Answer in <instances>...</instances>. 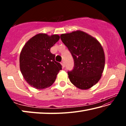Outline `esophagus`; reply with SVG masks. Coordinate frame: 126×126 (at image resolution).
Segmentation results:
<instances>
[{
	"instance_id": "34e87169",
	"label": "esophagus",
	"mask_w": 126,
	"mask_h": 126,
	"mask_svg": "<svg viewBox=\"0 0 126 126\" xmlns=\"http://www.w3.org/2000/svg\"><path fill=\"white\" fill-rule=\"evenodd\" d=\"M61 64H62V65L63 68H64V67H65V63H64V61L62 62Z\"/></svg>"
}]
</instances>
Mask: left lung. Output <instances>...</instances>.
Here are the masks:
<instances>
[{"instance_id": "obj_1", "label": "left lung", "mask_w": 126, "mask_h": 126, "mask_svg": "<svg viewBox=\"0 0 126 126\" xmlns=\"http://www.w3.org/2000/svg\"><path fill=\"white\" fill-rule=\"evenodd\" d=\"M61 39L74 59L73 69L68 72L70 81L83 90L91 88L101 79L105 65V55L101 43L81 31L62 34Z\"/></svg>"}]
</instances>
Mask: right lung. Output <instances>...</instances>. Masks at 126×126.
Here are the masks:
<instances>
[{
    "label": "right lung",
    "mask_w": 126,
    "mask_h": 126,
    "mask_svg": "<svg viewBox=\"0 0 126 126\" xmlns=\"http://www.w3.org/2000/svg\"><path fill=\"white\" fill-rule=\"evenodd\" d=\"M58 34L39 33L31 38L22 48L19 57L20 69L24 79L36 89L52 86L62 65L55 61L50 49L58 41Z\"/></svg>",
    "instance_id": "obj_1"
}]
</instances>
